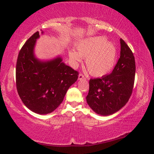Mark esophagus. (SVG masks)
Segmentation results:
<instances>
[{"mask_svg": "<svg viewBox=\"0 0 154 154\" xmlns=\"http://www.w3.org/2000/svg\"><path fill=\"white\" fill-rule=\"evenodd\" d=\"M82 79H85V77L84 76L83 74H80L79 75H78V80H82Z\"/></svg>", "mask_w": 154, "mask_h": 154, "instance_id": "34e87169", "label": "esophagus"}]
</instances>
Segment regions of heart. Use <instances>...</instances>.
Wrapping results in <instances>:
<instances>
[{
	"mask_svg": "<svg viewBox=\"0 0 154 154\" xmlns=\"http://www.w3.org/2000/svg\"><path fill=\"white\" fill-rule=\"evenodd\" d=\"M77 51L70 50L69 56L74 65L85 58V66L89 74L100 77L113 69L117 57L115 45L107 41L104 36H95L84 40L78 45Z\"/></svg>",
	"mask_w": 154,
	"mask_h": 154,
	"instance_id": "1",
	"label": "heart"
}]
</instances>
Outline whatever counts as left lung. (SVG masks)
<instances>
[{
  "mask_svg": "<svg viewBox=\"0 0 154 154\" xmlns=\"http://www.w3.org/2000/svg\"><path fill=\"white\" fill-rule=\"evenodd\" d=\"M120 57L112 73L89 80L86 100L95 113L110 116L124 106L133 91L135 60L132 51L120 39Z\"/></svg>",
  "mask_w": 154,
  "mask_h": 154,
  "instance_id": "obj_1",
  "label": "left lung"
}]
</instances>
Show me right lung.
<instances>
[{"mask_svg":"<svg viewBox=\"0 0 154 154\" xmlns=\"http://www.w3.org/2000/svg\"><path fill=\"white\" fill-rule=\"evenodd\" d=\"M39 38L38 31L33 34L19 53L16 87L22 102L30 110L47 114L61 104L67 90L77 80L78 73L65 65L61 56L48 61L37 59L34 51Z\"/></svg>","mask_w":154,"mask_h":154,"instance_id":"obj_1","label":"right lung"}]
</instances>
